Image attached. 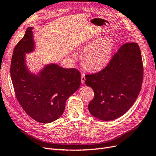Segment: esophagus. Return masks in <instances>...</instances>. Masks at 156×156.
<instances>
[{"label":"esophagus","mask_w":156,"mask_h":156,"mask_svg":"<svg viewBox=\"0 0 156 156\" xmlns=\"http://www.w3.org/2000/svg\"><path fill=\"white\" fill-rule=\"evenodd\" d=\"M85 81V74L82 73V75H81V82L82 83H83Z\"/></svg>","instance_id":"1"}]
</instances>
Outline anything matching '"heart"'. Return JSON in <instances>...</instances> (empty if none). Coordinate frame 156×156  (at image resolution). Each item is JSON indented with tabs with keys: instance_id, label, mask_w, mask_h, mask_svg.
Wrapping results in <instances>:
<instances>
[{
	"instance_id": "b5f03b06",
	"label": "heart",
	"mask_w": 156,
	"mask_h": 156,
	"mask_svg": "<svg viewBox=\"0 0 156 156\" xmlns=\"http://www.w3.org/2000/svg\"><path fill=\"white\" fill-rule=\"evenodd\" d=\"M114 40L111 36L97 39L85 45L82 63L88 69L99 70L105 67L111 59Z\"/></svg>"
}]
</instances>
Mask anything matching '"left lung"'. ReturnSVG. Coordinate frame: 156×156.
<instances>
[{"mask_svg": "<svg viewBox=\"0 0 156 156\" xmlns=\"http://www.w3.org/2000/svg\"><path fill=\"white\" fill-rule=\"evenodd\" d=\"M85 77V84L94 93L88 106L91 115L106 121L123 115L136 100L143 82L144 66L138 44H122L105 68Z\"/></svg>", "mask_w": 156, "mask_h": 156, "instance_id": "obj_1", "label": "left lung"}]
</instances>
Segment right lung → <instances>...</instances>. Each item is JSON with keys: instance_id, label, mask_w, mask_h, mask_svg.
I'll return each instance as SVG.
<instances>
[{"instance_id": "right-lung-1", "label": "right lung", "mask_w": 156, "mask_h": 156, "mask_svg": "<svg viewBox=\"0 0 156 156\" xmlns=\"http://www.w3.org/2000/svg\"><path fill=\"white\" fill-rule=\"evenodd\" d=\"M32 27L15 47L11 77L16 99L26 113L41 123H50L62 115L66 101L81 83L80 71L57 64L46 66L38 76L30 73L25 63V53L34 49Z\"/></svg>"}]
</instances>
